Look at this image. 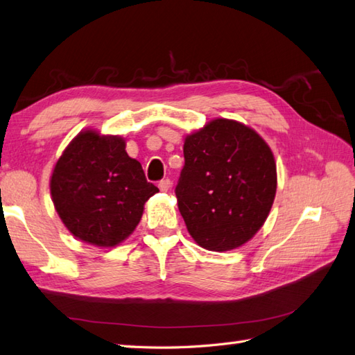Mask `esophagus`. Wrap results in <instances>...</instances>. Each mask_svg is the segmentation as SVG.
<instances>
[{
  "label": "esophagus",
  "instance_id": "esophagus-1",
  "mask_svg": "<svg viewBox=\"0 0 355 355\" xmlns=\"http://www.w3.org/2000/svg\"><path fill=\"white\" fill-rule=\"evenodd\" d=\"M171 187V182L168 179H162L158 182V188L162 191V193H167Z\"/></svg>",
  "mask_w": 355,
  "mask_h": 355
}]
</instances>
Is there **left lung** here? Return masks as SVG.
I'll list each match as a JSON object with an SVG mask.
<instances>
[{"label": "left lung", "mask_w": 355, "mask_h": 355, "mask_svg": "<svg viewBox=\"0 0 355 355\" xmlns=\"http://www.w3.org/2000/svg\"><path fill=\"white\" fill-rule=\"evenodd\" d=\"M176 187L178 207L196 243L230 251L269 216L276 194L273 152L251 127L218 118L189 134Z\"/></svg>", "instance_id": "1"}]
</instances>
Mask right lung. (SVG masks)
<instances>
[{
    "instance_id": "add662e5",
    "label": "right lung",
    "mask_w": 355,
    "mask_h": 355,
    "mask_svg": "<svg viewBox=\"0 0 355 355\" xmlns=\"http://www.w3.org/2000/svg\"><path fill=\"white\" fill-rule=\"evenodd\" d=\"M158 193L119 136L85 130L56 161L51 176L55 210L79 241L113 248L136 230L146 201Z\"/></svg>"
}]
</instances>
